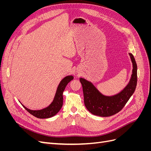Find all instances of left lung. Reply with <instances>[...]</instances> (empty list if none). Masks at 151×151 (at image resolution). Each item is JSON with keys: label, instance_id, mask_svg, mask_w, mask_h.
Wrapping results in <instances>:
<instances>
[{"label": "left lung", "instance_id": "left-lung-1", "mask_svg": "<svg viewBox=\"0 0 151 151\" xmlns=\"http://www.w3.org/2000/svg\"><path fill=\"white\" fill-rule=\"evenodd\" d=\"M132 63L133 71L129 84L122 92L113 96H104L100 93L90 82L80 78L83 86L84 104L88 110L94 115L110 116L121 111L133 94L137 82V66L132 53H129Z\"/></svg>", "mask_w": 151, "mask_h": 151}]
</instances>
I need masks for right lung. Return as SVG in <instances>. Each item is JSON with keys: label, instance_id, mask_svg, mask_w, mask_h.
I'll list each match as a JSON object with an SVG mask.
<instances>
[{"label": "right lung", "instance_id": "1", "mask_svg": "<svg viewBox=\"0 0 151 151\" xmlns=\"http://www.w3.org/2000/svg\"><path fill=\"white\" fill-rule=\"evenodd\" d=\"M74 77L72 76H67L63 79L60 83L59 84L55 96L52 104L46 108H44L41 110H31L29 109L26 108L22 105L27 111L32 115L38 118H48L55 115L60 111L63 104V92L64 91L66 86L70 81H71Z\"/></svg>", "mask_w": 151, "mask_h": 151}]
</instances>
